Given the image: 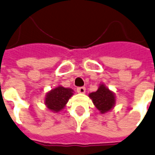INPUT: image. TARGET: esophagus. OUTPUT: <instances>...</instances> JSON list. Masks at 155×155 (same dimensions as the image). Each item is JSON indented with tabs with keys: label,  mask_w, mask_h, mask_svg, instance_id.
I'll list each match as a JSON object with an SVG mask.
<instances>
[{
	"label": "esophagus",
	"mask_w": 155,
	"mask_h": 155,
	"mask_svg": "<svg viewBox=\"0 0 155 155\" xmlns=\"http://www.w3.org/2000/svg\"><path fill=\"white\" fill-rule=\"evenodd\" d=\"M77 91L78 92L79 94H84L86 92V88L84 86H81V87H78L77 89Z\"/></svg>",
	"instance_id": "esophagus-1"
}]
</instances>
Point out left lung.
<instances>
[{
	"mask_svg": "<svg viewBox=\"0 0 155 155\" xmlns=\"http://www.w3.org/2000/svg\"><path fill=\"white\" fill-rule=\"evenodd\" d=\"M89 97L101 114L110 111L116 104V95L104 83L99 85L95 92L90 93Z\"/></svg>",
	"mask_w": 155,
	"mask_h": 155,
	"instance_id": "obj_1",
	"label": "left lung"
}]
</instances>
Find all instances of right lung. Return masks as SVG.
I'll list each match as a JSON object with an SVG mask.
<instances>
[{"label":"right lung","mask_w":155,"mask_h":155,"mask_svg":"<svg viewBox=\"0 0 155 155\" xmlns=\"http://www.w3.org/2000/svg\"><path fill=\"white\" fill-rule=\"evenodd\" d=\"M73 94V89L58 86L54 89H51V91L47 93L44 99V103L50 111L52 112H59L64 108Z\"/></svg>","instance_id":"obj_1"}]
</instances>
